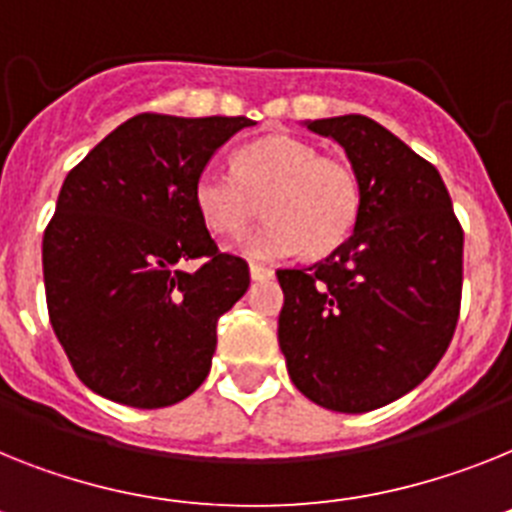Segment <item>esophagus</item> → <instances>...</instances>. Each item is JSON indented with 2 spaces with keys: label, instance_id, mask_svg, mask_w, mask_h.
Instances as JSON below:
<instances>
[{
  "label": "esophagus",
  "instance_id": "esophagus-1",
  "mask_svg": "<svg viewBox=\"0 0 512 512\" xmlns=\"http://www.w3.org/2000/svg\"><path fill=\"white\" fill-rule=\"evenodd\" d=\"M249 276H252V281H268V278H273L276 273L270 268H265V265H249Z\"/></svg>",
  "mask_w": 512,
  "mask_h": 512
}]
</instances>
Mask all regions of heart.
I'll use <instances>...</instances> for the list:
<instances>
[{
	"instance_id": "b5f03b06",
	"label": "heart",
	"mask_w": 512,
	"mask_h": 512,
	"mask_svg": "<svg viewBox=\"0 0 512 512\" xmlns=\"http://www.w3.org/2000/svg\"><path fill=\"white\" fill-rule=\"evenodd\" d=\"M192 200L205 229L223 239H239L263 203L268 223L239 242L252 260H281L299 249L307 257L333 255L362 216V184L351 163L289 135L239 145L231 171L205 166Z\"/></svg>"
}]
</instances>
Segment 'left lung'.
Here are the masks:
<instances>
[{
    "label": "left lung",
    "instance_id": "8db88e82",
    "mask_svg": "<svg viewBox=\"0 0 512 512\" xmlns=\"http://www.w3.org/2000/svg\"><path fill=\"white\" fill-rule=\"evenodd\" d=\"M343 145L362 216L333 255L276 270L278 343L312 403L364 414L414 390L453 341L463 289V229L440 171L382 124L315 119Z\"/></svg>",
    "mask_w": 512,
    "mask_h": 512
}]
</instances>
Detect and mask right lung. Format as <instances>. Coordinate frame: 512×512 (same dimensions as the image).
<instances>
[{
	"instance_id": "add662e5",
	"label": "right lung",
	"mask_w": 512,
	"mask_h": 512,
	"mask_svg": "<svg viewBox=\"0 0 512 512\" xmlns=\"http://www.w3.org/2000/svg\"><path fill=\"white\" fill-rule=\"evenodd\" d=\"M247 117L137 114L67 174L44 231L51 328L93 393L163 409L195 393L216 325L249 286L192 200L195 176ZM197 262V271L183 265Z\"/></svg>"
}]
</instances>
